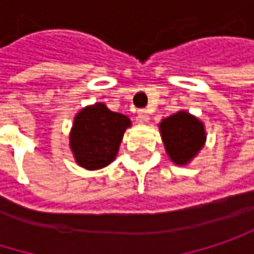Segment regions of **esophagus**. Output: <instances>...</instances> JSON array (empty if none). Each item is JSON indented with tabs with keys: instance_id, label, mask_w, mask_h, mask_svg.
Returning <instances> with one entry per match:
<instances>
[{
	"instance_id": "34e87169",
	"label": "esophagus",
	"mask_w": 254,
	"mask_h": 254,
	"mask_svg": "<svg viewBox=\"0 0 254 254\" xmlns=\"http://www.w3.org/2000/svg\"><path fill=\"white\" fill-rule=\"evenodd\" d=\"M138 121L141 124H147L150 121V115L147 110H138Z\"/></svg>"
}]
</instances>
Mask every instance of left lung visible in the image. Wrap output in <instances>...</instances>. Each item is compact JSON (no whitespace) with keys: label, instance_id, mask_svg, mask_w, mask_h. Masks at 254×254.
I'll use <instances>...</instances> for the list:
<instances>
[{"label":"left lung","instance_id":"obj_1","mask_svg":"<svg viewBox=\"0 0 254 254\" xmlns=\"http://www.w3.org/2000/svg\"><path fill=\"white\" fill-rule=\"evenodd\" d=\"M159 130L168 157L178 166L188 165L206 144L204 124L187 110L162 119Z\"/></svg>","mask_w":254,"mask_h":254}]
</instances>
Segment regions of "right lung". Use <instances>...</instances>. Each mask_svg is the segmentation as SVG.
Here are the masks:
<instances>
[{"label": "right lung", "instance_id": "add662e5", "mask_svg": "<svg viewBox=\"0 0 254 254\" xmlns=\"http://www.w3.org/2000/svg\"><path fill=\"white\" fill-rule=\"evenodd\" d=\"M130 125L127 116L112 112L103 103L83 107L76 113L69 135L75 162L88 171L106 168L116 159L124 133Z\"/></svg>", "mask_w": 254, "mask_h": 254}]
</instances>
